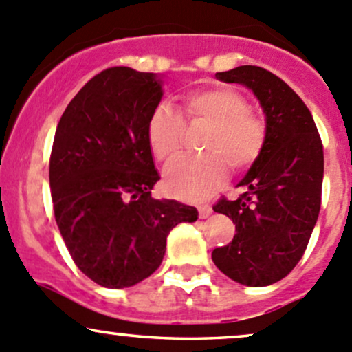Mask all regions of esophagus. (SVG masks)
I'll return each instance as SVG.
<instances>
[{"label":"esophagus","mask_w":352,"mask_h":352,"mask_svg":"<svg viewBox=\"0 0 352 352\" xmlns=\"http://www.w3.org/2000/svg\"><path fill=\"white\" fill-rule=\"evenodd\" d=\"M198 212H200V219H208V217L212 215V206L201 205L200 208H198Z\"/></svg>","instance_id":"obj_1"}]
</instances>
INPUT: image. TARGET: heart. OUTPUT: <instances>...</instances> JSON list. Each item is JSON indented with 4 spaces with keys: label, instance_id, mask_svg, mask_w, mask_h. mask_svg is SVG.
Wrapping results in <instances>:
<instances>
[{
    "label": "heart",
    "instance_id": "heart-1",
    "mask_svg": "<svg viewBox=\"0 0 352 352\" xmlns=\"http://www.w3.org/2000/svg\"><path fill=\"white\" fill-rule=\"evenodd\" d=\"M184 110L190 120L210 125L201 144L205 154L173 162L164 173V188L179 200L201 201L226 181L227 164L235 171L254 164L266 142V125L249 110V101L241 93L223 86L186 95ZM146 133L155 159L169 162L179 154L183 120L168 103L152 110Z\"/></svg>",
    "mask_w": 352,
    "mask_h": 352
}]
</instances>
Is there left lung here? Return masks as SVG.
<instances>
[{"mask_svg":"<svg viewBox=\"0 0 352 352\" xmlns=\"http://www.w3.org/2000/svg\"><path fill=\"white\" fill-rule=\"evenodd\" d=\"M215 78L254 93L266 120V142L237 186V200H220L217 213L232 219L230 244L212 252L215 266L245 286L283 280L305 252L320 212L324 149L302 98L273 72L239 66Z\"/></svg>","mask_w":352,"mask_h":352,"instance_id":"1","label":"left lung"}]
</instances>
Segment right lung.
<instances>
[{
  "label": "right lung",
  "mask_w": 352,
  "mask_h": 352,
  "mask_svg": "<svg viewBox=\"0 0 352 352\" xmlns=\"http://www.w3.org/2000/svg\"><path fill=\"white\" fill-rule=\"evenodd\" d=\"M162 98V78L110 67L67 104L49 164L54 215L69 254L104 288H129L162 263L166 239L198 210L155 200L159 177L147 122Z\"/></svg>",
  "instance_id": "right-lung-1"
}]
</instances>
